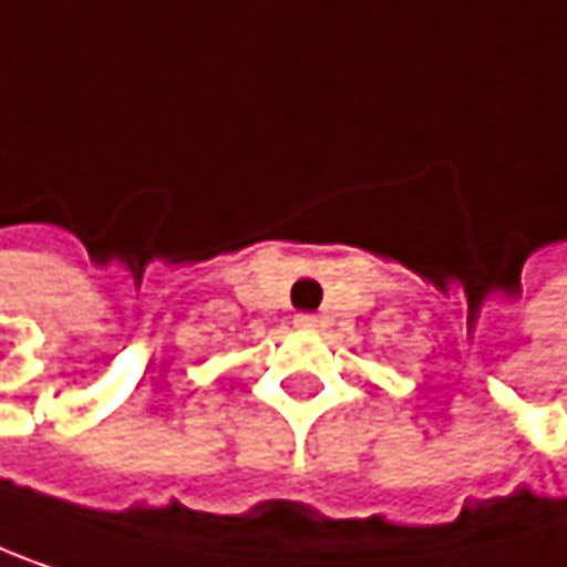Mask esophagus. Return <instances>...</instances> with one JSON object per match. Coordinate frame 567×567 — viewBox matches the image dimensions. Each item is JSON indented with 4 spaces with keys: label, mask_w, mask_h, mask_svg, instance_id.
I'll list each match as a JSON object with an SVG mask.
<instances>
[{
    "label": "esophagus",
    "mask_w": 567,
    "mask_h": 567,
    "mask_svg": "<svg viewBox=\"0 0 567 567\" xmlns=\"http://www.w3.org/2000/svg\"><path fill=\"white\" fill-rule=\"evenodd\" d=\"M293 327L297 330H317V317L313 313H297L293 317Z\"/></svg>",
    "instance_id": "34e87169"
}]
</instances>
